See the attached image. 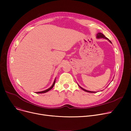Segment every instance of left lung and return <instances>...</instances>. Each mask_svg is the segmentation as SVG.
Segmentation results:
<instances>
[{"label": "left lung", "mask_w": 131, "mask_h": 131, "mask_svg": "<svg viewBox=\"0 0 131 131\" xmlns=\"http://www.w3.org/2000/svg\"><path fill=\"white\" fill-rule=\"evenodd\" d=\"M96 38H97V39H101V38H104V39H106V40H107L109 42H111V43H112V42L111 41H110L107 38H106L104 34H103L102 33H100V32H99V33H98L97 34V37H96ZM78 85L79 86V87L81 88V89H82V90H84V91H85V92H90V93H95V92H94V91H88V90H85V89H83V88H82L81 86H80L79 84H78Z\"/></svg>", "instance_id": "1"}]
</instances>
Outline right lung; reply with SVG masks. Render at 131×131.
Instances as JSON below:
<instances>
[{"label":"right lung","instance_id":"add662e5","mask_svg":"<svg viewBox=\"0 0 131 131\" xmlns=\"http://www.w3.org/2000/svg\"><path fill=\"white\" fill-rule=\"evenodd\" d=\"M55 82H56V78H55V79L54 80V82H53V84H52V85H51V87H50L49 89H47V90H44V91H40V92H37L36 93H46V92H47L48 91H49V90H51V89H52V88L53 87V86H54V85L55 84Z\"/></svg>","mask_w":131,"mask_h":131}]
</instances>
